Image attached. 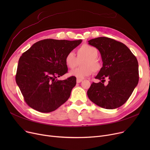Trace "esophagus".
<instances>
[{
    "mask_svg": "<svg viewBox=\"0 0 150 150\" xmlns=\"http://www.w3.org/2000/svg\"><path fill=\"white\" fill-rule=\"evenodd\" d=\"M82 81H83V80L79 79V78H77V79H76V83H81Z\"/></svg>",
    "mask_w": 150,
    "mask_h": 150,
    "instance_id": "obj_1",
    "label": "esophagus"
}]
</instances>
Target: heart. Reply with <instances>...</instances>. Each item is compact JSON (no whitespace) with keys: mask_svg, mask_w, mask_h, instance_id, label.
I'll list each match as a JSON object with an SVG mask.
<instances>
[{"mask_svg":"<svg viewBox=\"0 0 150 150\" xmlns=\"http://www.w3.org/2000/svg\"><path fill=\"white\" fill-rule=\"evenodd\" d=\"M78 58H84L81 65L83 66L77 67L70 72V75L75 76L79 79H82L88 76L93 71L98 72L101 68V65L98 59V51L95 47L88 44L81 46L77 51ZM64 61L66 65L70 69H73L76 66L77 58L73 51H70L66 55Z\"/></svg>","mask_w":150,"mask_h":150,"instance_id":"heart-1","label":"heart"}]
</instances>
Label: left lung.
<instances>
[{"label":"left lung","mask_w":150,"mask_h":150,"mask_svg":"<svg viewBox=\"0 0 150 150\" xmlns=\"http://www.w3.org/2000/svg\"><path fill=\"white\" fill-rule=\"evenodd\" d=\"M89 44L100 52L103 67L87 92L93 103L108 109L119 108L126 103L139 82L136 57L122 42L106 37L91 39ZM106 79L108 84L105 85Z\"/></svg>","instance_id":"8db88e82"}]
</instances>
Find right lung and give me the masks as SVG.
I'll list each match as a JSON object with an SVG mask.
<instances>
[{
  "mask_svg": "<svg viewBox=\"0 0 150 150\" xmlns=\"http://www.w3.org/2000/svg\"><path fill=\"white\" fill-rule=\"evenodd\" d=\"M82 42L47 39L34 44L20 57L16 81L25 103L41 112H50L69 99L76 77L57 78L68 71L64 58Z\"/></svg>",
  "mask_w": 150,
  "mask_h": 150,
  "instance_id": "1",
  "label": "right lung"
}]
</instances>
